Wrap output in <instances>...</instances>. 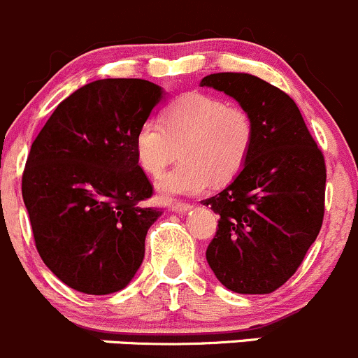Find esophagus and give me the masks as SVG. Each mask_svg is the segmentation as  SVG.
Masks as SVG:
<instances>
[{
	"label": "esophagus",
	"mask_w": 358,
	"mask_h": 358,
	"mask_svg": "<svg viewBox=\"0 0 358 358\" xmlns=\"http://www.w3.org/2000/svg\"><path fill=\"white\" fill-rule=\"evenodd\" d=\"M193 208V203H176L172 205V212L176 213H186Z\"/></svg>",
	"instance_id": "esophagus-1"
}]
</instances>
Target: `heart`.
Segmentation results:
<instances>
[{
	"instance_id": "obj_1",
	"label": "heart",
	"mask_w": 358,
	"mask_h": 358,
	"mask_svg": "<svg viewBox=\"0 0 358 358\" xmlns=\"http://www.w3.org/2000/svg\"><path fill=\"white\" fill-rule=\"evenodd\" d=\"M255 125L246 110L205 93H186L172 101L164 124L148 119L136 132L138 162L157 174L178 155L182 160L155 179L158 196L172 201L182 194H201L215 182L238 174L252 152Z\"/></svg>"
}]
</instances>
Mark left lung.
Masks as SVG:
<instances>
[{
    "mask_svg": "<svg viewBox=\"0 0 358 358\" xmlns=\"http://www.w3.org/2000/svg\"><path fill=\"white\" fill-rule=\"evenodd\" d=\"M200 86L234 98L255 125L239 174L201 201L220 215L206 262L234 293H272L296 272L322 226V152L296 103L260 77L219 72L203 77Z\"/></svg>",
    "mask_w": 358,
    "mask_h": 358,
    "instance_id": "8db88e82",
    "label": "left lung"
}]
</instances>
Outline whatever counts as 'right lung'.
<instances>
[{
    "mask_svg": "<svg viewBox=\"0 0 358 358\" xmlns=\"http://www.w3.org/2000/svg\"><path fill=\"white\" fill-rule=\"evenodd\" d=\"M165 94L145 79L94 80L64 99L32 143L22 196L39 255L69 288L115 293L141 267L162 212L141 206L153 187L134 139Z\"/></svg>",
    "mask_w": 358,
    "mask_h": 358,
    "instance_id": "1",
    "label": "right lung"
}]
</instances>
